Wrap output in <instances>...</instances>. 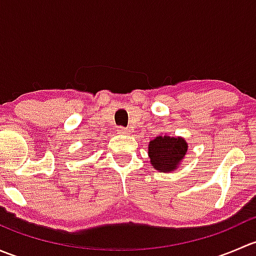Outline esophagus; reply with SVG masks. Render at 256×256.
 <instances>
[{"label": "esophagus", "mask_w": 256, "mask_h": 256, "mask_svg": "<svg viewBox=\"0 0 256 256\" xmlns=\"http://www.w3.org/2000/svg\"><path fill=\"white\" fill-rule=\"evenodd\" d=\"M118 134H128V128H122V126H120V128H118Z\"/></svg>", "instance_id": "esophagus-1"}]
</instances>
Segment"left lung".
<instances>
[{"mask_svg":"<svg viewBox=\"0 0 256 256\" xmlns=\"http://www.w3.org/2000/svg\"><path fill=\"white\" fill-rule=\"evenodd\" d=\"M187 147V142L182 138L157 136L148 146L151 164L158 171H174L180 160L184 157Z\"/></svg>","mask_w":256,"mask_h":256,"instance_id":"1","label":"left lung"}]
</instances>
